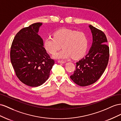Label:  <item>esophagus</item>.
Wrapping results in <instances>:
<instances>
[{
    "mask_svg": "<svg viewBox=\"0 0 121 121\" xmlns=\"http://www.w3.org/2000/svg\"><path fill=\"white\" fill-rule=\"evenodd\" d=\"M58 62L59 63H64L66 62V61H63V60H58Z\"/></svg>",
    "mask_w": 121,
    "mask_h": 121,
    "instance_id": "34e87169",
    "label": "esophagus"
}]
</instances>
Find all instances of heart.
Listing matches in <instances>:
<instances>
[{
	"label": "heart",
	"instance_id": "obj_1",
	"mask_svg": "<svg viewBox=\"0 0 121 121\" xmlns=\"http://www.w3.org/2000/svg\"><path fill=\"white\" fill-rule=\"evenodd\" d=\"M89 44L88 37L82 32L67 28H63L55 31L53 36H49L44 40V49L50 54L54 55L53 58L63 59L72 57L78 59L83 56L87 51Z\"/></svg>",
	"mask_w": 121,
	"mask_h": 121
}]
</instances>
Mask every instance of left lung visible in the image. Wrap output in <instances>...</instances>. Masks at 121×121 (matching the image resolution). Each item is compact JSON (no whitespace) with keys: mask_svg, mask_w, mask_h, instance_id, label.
<instances>
[{"mask_svg":"<svg viewBox=\"0 0 121 121\" xmlns=\"http://www.w3.org/2000/svg\"><path fill=\"white\" fill-rule=\"evenodd\" d=\"M93 43L85 57L76 63L75 70L70 78L78 85L84 87L94 84L101 77L108 64L109 49L104 32L91 25Z\"/></svg>","mask_w":121,"mask_h":121,"instance_id":"left-lung-1","label":"left lung"}]
</instances>
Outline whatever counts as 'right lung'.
<instances>
[{"label":"right lung","instance_id":"right-lung-1","mask_svg":"<svg viewBox=\"0 0 121 121\" xmlns=\"http://www.w3.org/2000/svg\"><path fill=\"white\" fill-rule=\"evenodd\" d=\"M41 25V23H35L20 30L15 36L11 48L10 58L17 77L30 87L43 84L49 78L55 63L38 34Z\"/></svg>","mask_w":121,"mask_h":121}]
</instances>
